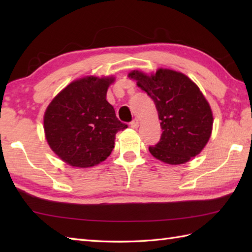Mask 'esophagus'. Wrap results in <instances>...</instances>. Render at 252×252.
I'll list each match as a JSON object with an SVG mask.
<instances>
[{
	"label": "esophagus",
	"instance_id": "obj_1",
	"mask_svg": "<svg viewBox=\"0 0 252 252\" xmlns=\"http://www.w3.org/2000/svg\"><path fill=\"white\" fill-rule=\"evenodd\" d=\"M140 126V121H138L137 119H134L132 122H131V127L132 129H137V127Z\"/></svg>",
	"mask_w": 252,
	"mask_h": 252
}]
</instances>
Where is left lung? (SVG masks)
Returning a JSON list of instances; mask_svg holds the SVG:
<instances>
[{
    "mask_svg": "<svg viewBox=\"0 0 252 252\" xmlns=\"http://www.w3.org/2000/svg\"><path fill=\"white\" fill-rule=\"evenodd\" d=\"M129 77L148 94L158 111L162 134L149 152L160 161L182 164L197 156L211 136L213 117L199 88L185 74L160 68L147 76L134 70Z\"/></svg>",
    "mask_w": 252,
    "mask_h": 252,
    "instance_id": "8db88e82",
    "label": "left lung"
}]
</instances>
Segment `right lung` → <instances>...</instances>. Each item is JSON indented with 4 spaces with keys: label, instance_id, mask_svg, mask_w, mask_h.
I'll return each mask as SVG.
<instances>
[{
    "label": "right lung",
    "instance_id": "1",
    "mask_svg": "<svg viewBox=\"0 0 252 252\" xmlns=\"http://www.w3.org/2000/svg\"><path fill=\"white\" fill-rule=\"evenodd\" d=\"M115 78L85 77L58 93L44 114L46 141L63 161L89 168L104 161L115 147L118 131L127 125L118 120L106 100Z\"/></svg>",
    "mask_w": 252,
    "mask_h": 252
}]
</instances>
